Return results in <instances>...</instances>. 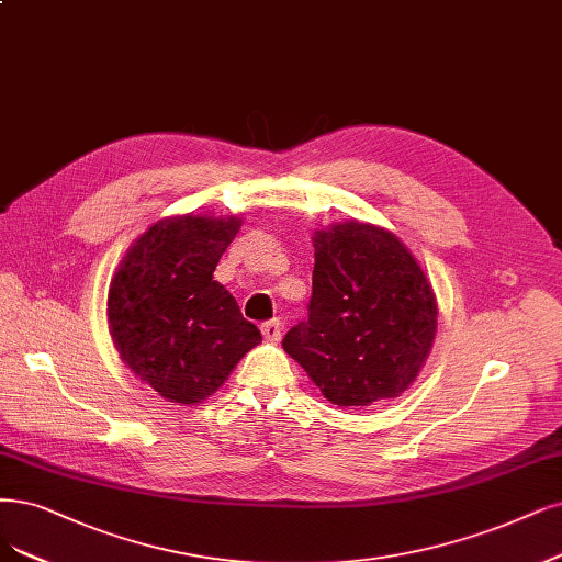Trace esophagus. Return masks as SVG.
Wrapping results in <instances>:
<instances>
[{
	"label": "esophagus",
	"mask_w": 562,
	"mask_h": 562,
	"mask_svg": "<svg viewBox=\"0 0 562 562\" xmlns=\"http://www.w3.org/2000/svg\"><path fill=\"white\" fill-rule=\"evenodd\" d=\"M261 334L266 340L270 342H278L280 336H282V322L280 319H270V322H263L261 324Z\"/></svg>",
	"instance_id": "1"
}]
</instances>
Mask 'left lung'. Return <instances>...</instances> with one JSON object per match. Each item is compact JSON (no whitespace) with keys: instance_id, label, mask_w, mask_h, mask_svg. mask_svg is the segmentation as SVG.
Instances as JSON below:
<instances>
[{"instance_id":"left-lung-1","label":"left lung","mask_w":562,"mask_h":562,"mask_svg":"<svg viewBox=\"0 0 562 562\" xmlns=\"http://www.w3.org/2000/svg\"><path fill=\"white\" fill-rule=\"evenodd\" d=\"M438 326L430 282L409 249L380 226L315 234L307 317L284 351L340 407L396 398L419 375Z\"/></svg>"}]
</instances>
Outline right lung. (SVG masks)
<instances>
[{"label": "right lung", "mask_w": 562, "mask_h": 562, "mask_svg": "<svg viewBox=\"0 0 562 562\" xmlns=\"http://www.w3.org/2000/svg\"><path fill=\"white\" fill-rule=\"evenodd\" d=\"M240 217L161 220L122 259L109 324L122 361L171 403H201L261 342L236 299L213 280Z\"/></svg>", "instance_id": "right-lung-1"}]
</instances>
